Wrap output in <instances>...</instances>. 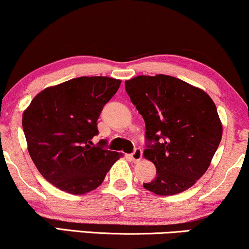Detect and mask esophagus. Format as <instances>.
Segmentation results:
<instances>
[{"label": "esophagus", "mask_w": 249, "mask_h": 249, "mask_svg": "<svg viewBox=\"0 0 249 249\" xmlns=\"http://www.w3.org/2000/svg\"><path fill=\"white\" fill-rule=\"evenodd\" d=\"M130 157H131V160H134V162H139V160L142 159V150H141V149H135V151H134L133 154H130Z\"/></svg>", "instance_id": "34e87169"}]
</instances>
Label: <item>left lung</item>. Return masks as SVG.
<instances>
[{
  "label": "left lung",
  "mask_w": 249,
  "mask_h": 249,
  "mask_svg": "<svg viewBox=\"0 0 249 249\" xmlns=\"http://www.w3.org/2000/svg\"><path fill=\"white\" fill-rule=\"evenodd\" d=\"M124 84L145 122L143 156L156 166V177L144 189L159 196L190 189L209 169L223 136L211 96L165 74L137 75Z\"/></svg>",
  "instance_id": "1"
}]
</instances>
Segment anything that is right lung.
Listing matches in <instances>:
<instances>
[{"mask_svg": "<svg viewBox=\"0 0 249 249\" xmlns=\"http://www.w3.org/2000/svg\"><path fill=\"white\" fill-rule=\"evenodd\" d=\"M121 80L79 77L46 87L23 113L28 151L38 171L61 191L85 195L104 182L122 154L94 145L102 108Z\"/></svg>", "mask_w": 249, "mask_h": 249, "instance_id": "right-lung-1", "label": "right lung"}]
</instances>
